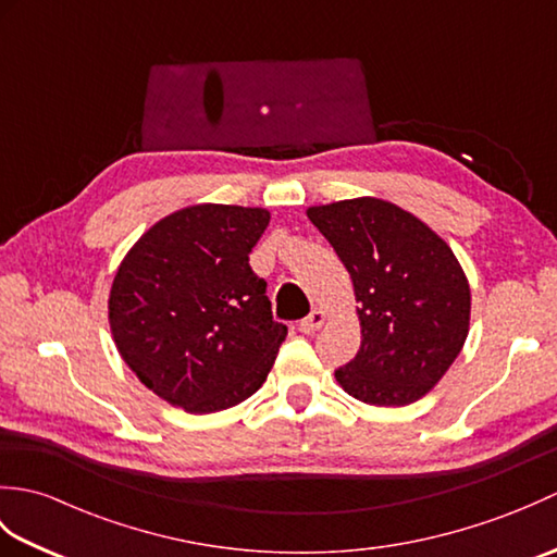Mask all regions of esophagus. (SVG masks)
I'll return each instance as SVG.
<instances>
[{
  "label": "esophagus",
  "mask_w": 557,
  "mask_h": 557,
  "mask_svg": "<svg viewBox=\"0 0 557 557\" xmlns=\"http://www.w3.org/2000/svg\"><path fill=\"white\" fill-rule=\"evenodd\" d=\"M325 323V311L323 309H313L309 315L304 318V321L299 323V330L306 335H313L315 330H321Z\"/></svg>",
  "instance_id": "obj_1"
}]
</instances>
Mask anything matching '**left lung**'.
<instances>
[{"instance_id":"8db88e82","label":"left lung","mask_w":557,"mask_h":557,"mask_svg":"<svg viewBox=\"0 0 557 557\" xmlns=\"http://www.w3.org/2000/svg\"><path fill=\"white\" fill-rule=\"evenodd\" d=\"M306 215L345 263L359 301L361 347L335 371L337 383L375 407L421 399L469 335L471 292L453 248L381 198L313 206Z\"/></svg>"}]
</instances>
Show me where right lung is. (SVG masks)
I'll return each instance as SVG.
<instances>
[{
    "label": "right lung",
    "instance_id": "obj_1",
    "mask_svg": "<svg viewBox=\"0 0 557 557\" xmlns=\"http://www.w3.org/2000/svg\"><path fill=\"white\" fill-rule=\"evenodd\" d=\"M268 222L263 208L188 206L152 224L116 270L114 345L172 407L222 411L265 383L287 337L248 265Z\"/></svg>",
    "mask_w": 557,
    "mask_h": 557
}]
</instances>
